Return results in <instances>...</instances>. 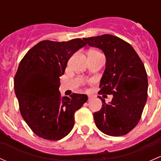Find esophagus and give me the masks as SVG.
Segmentation results:
<instances>
[{"mask_svg":"<svg viewBox=\"0 0 161 161\" xmlns=\"http://www.w3.org/2000/svg\"><path fill=\"white\" fill-rule=\"evenodd\" d=\"M88 97H89V100H92V96L89 95Z\"/></svg>","mask_w":161,"mask_h":161,"instance_id":"obj_1","label":"esophagus"}]
</instances>
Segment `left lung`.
I'll return each instance as SVG.
<instances>
[{
	"mask_svg": "<svg viewBox=\"0 0 161 161\" xmlns=\"http://www.w3.org/2000/svg\"><path fill=\"white\" fill-rule=\"evenodd\" d=\"M89 46L99 48L106 58L99 92L113 95L109 103L93 113L96 125L111 136H121L139 123L147 100L148 79L145 67L129 43L110 34L83 38Z\"/></svg>",
	"mask_w": 161,
	"mask_h": 161,
	"instance_id": "obj_1",
	"label": "left lung"
}]
</instances>
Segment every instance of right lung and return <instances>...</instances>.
I'll list each match as a JSON object with an SVG mask.
<instances>
[{"instance_id": "add662e5", "label": "right lung", "mask_w": 161, "mask_h": 161, "mask_svg": "<svg viewBox=\"0 0 161 161\" xmlns=\"http://www.w3.org/2000/svg\"><path fill=\"white\" fill-rule=\"evenodd\" d=\"M86 43L77 38L67 42L43 40L24 56L14 86L21 114L36 136L59 140L74 127L75 113L87 101L86 94L61 97L60 77L70 58Z\"/></svg>"}]
</instances>
